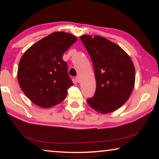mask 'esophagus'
Listing matches in <instances>:
<instances>
[{"instance_id":"esophagus-1","label":"esophagus","mask_w":159,"mask_h":159,"mask_svg":"<svg viewBox=\"0 0 159 159\" xmlns=\"http://www.w3.org/2000/svg\"><path fill=\"white\" fill-rule=\"evenodd\" d=\"M76 80L78 83H80V78L79 76H76Z\"/></svg>"}]
</instances>
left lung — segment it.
Here are the masks:
<instances>
[{"label":"left lung","mask_w":159,"mask_h":159,"mask_svg":"<svg viewBox=\"0 0 159 159\" xmlns=\"http://www.w3.org/2000/svg\"><path fill=\"white\" fill-rule=\"evenodd\" d=\"M89 54L96 79V91L87 102L101 114L113 112L128 100L133 92L135 69L129 55L105 38L80 37Z\"/></svg>","instance_id":"left-lung-1"}]
</instances>
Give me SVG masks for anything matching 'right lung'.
Returning a JSON list of instances; mask_svg holds the SVG:
<instances>
[{"label":"right lung","instance_id":"right-lung-1","mask_svg":"<svg viewBox=\"0 0 159 159\" xmlns=\"http://www.w3.org/2000/svg\"><path fill=\"white\" fill-rule=\"evenodd\" d=\"M76 41L72 34L54 32L24 53L18 66V82L36 105L49 108L66 98L67 90L74 83L62 55Z\"/></svg>","mask_w":159,"mask_h":159}]
</instances>
